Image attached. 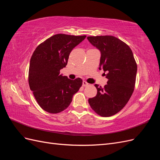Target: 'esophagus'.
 <instances>
[{
	"mask_svg": "<svg viewBox=\"0 0 160 160\" xmlns=\"http://www.w3.org/2000/svg\"><path fill=\"white\" fill-rule=\"evenodd\" d=\"M89 84L88 83V82H86L85 81H83V87H86V86H88Z\"/></svg>",
	"mask_w": 160,
	"mask_h": 160,
	"instance_id": "obj_1",
	"label": "esophagus"
}]
</instances>
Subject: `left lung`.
Instances as JSON below:
<instances>
[{
	"mask_svg": "<svg viewBox=\"0 0 160 160\" xmlns=\"http://www.w3.org/2000/svg\"><path fill=\"white\" fill-rule=\"evenodd\" d=\"M91 44L101 52L99 69H103L108 84H95L98 93L89 103L102 117L112 116L122 110L132 96L137 74V64L132 51L124 42L113 36L88 37Z\"/></svg>",
	"mask_w": 160,
	"mask_h": 160,
	"instance_id": "1",
	"label": "left lung"
}]
</instances>
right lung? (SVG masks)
<instances>
[{"instance_id":"1","label":"right lung","mask_w":160,"mask_h":160,"mask_svg":"<svg viewBox=\"0 0 160 160\" xmlns=\"http://www.w3.org/2000/svg\"><path fill=\"white\" fill-rule=\"evenodd\" d=\"M86 36L57 34L38 45L32 53L28 70V83L38 104L47 112L58 113L69 107L72 95L83 81L60 74L70 52Z\"/></svg>"}]
</instances>
